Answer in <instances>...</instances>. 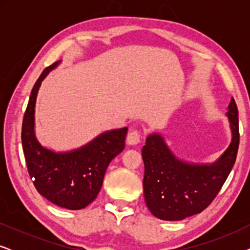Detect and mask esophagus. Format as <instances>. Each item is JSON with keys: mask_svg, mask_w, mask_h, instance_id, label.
Here are the masks:
<instances>
[{"mask_svg": "<svg viewBox=\"0 0 250 250\" xmlns=\"http://www.w3.org/2000/svg\"><path fill=\"white\" fill-rule=\"evenodd\" d=\"M141 132L138 131V129H131L127 134V143L128 145H138L141 140Z\"/></svg>", "mask_w": 250, "mask_h": 250, "instance_id": "34e87169", "label": "esophagus"}]
</instances>
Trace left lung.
Masks as SVG:
<instances>
[{"label":"left lung","instance_id":"obj_1","mask_svg":"<svg viewBox=\"0 0 250 250\" xmlns=\"http://www.w3.org/2000/svg\"><path fill=\"white\" fill-rule=\"evenodd\" d=\"M227 116L232 141L221 158L210 165L177 159L162 135L151 134L142 148L145 163L143 192L152 215L164 221H180L209 206L223 187L235 163L239 146L238 108L231 99Z\"/></svg>","mask_w":250,"mask_h":250}]
</instances>
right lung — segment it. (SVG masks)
Wrapping results in <instances>:
<instances>
[{
	"mask_svg": "<svg viewBox=\"0 0 250 250\" xmlns=\"http://www.w3.org/2000/svg\"><path fill=\"white\" fill-rule=\"evenodd\" d=\"M59 62L45 68L34 85L23 115L21 142L27 169L39 193L57 206L77 210L97 198L108 165L125 148L127 127L105 132L69 152H54L41 146L34 132L37 91Z\"/></svg>",
	"mask_w": 250,
	"mask_h": 250,
	"instance_id": "right-lung-1",
	"label": "right lung"
}]
</instances>
